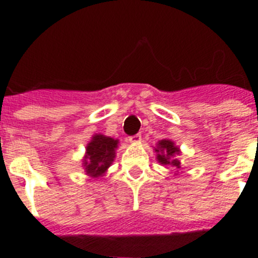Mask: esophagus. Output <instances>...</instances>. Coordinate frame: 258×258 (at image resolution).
<instances>
[{"mask_svg":"<svg viewBox=\"0 0 258 258\" xmlns=\"http://www.w3.org/2000/svg\"><path fill=\"white\" fill-rule=\"evenodd\" d=\"M141 134H137L135 135V136H130L128 137V141L131 142V144H139L140 141H141Z\"/></svg>","mask_w":258,"mask_h":258,"instance_id":"1","label":"esophagus"}]
</instances>
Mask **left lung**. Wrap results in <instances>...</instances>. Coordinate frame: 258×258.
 Returning <instances> with one entry per match:
<instances>
[{
  "mask_svg": "<svg viewBox=\"0 0 258 258\" xmlns=\"http://www.w3.org/2000/svg\"><path fill=\"white\" fill-rule=\"evenodd\" d=\"M155 151L157 152L156 158L161 165H167L173 168H181V162L177 158L179 155V148L175 145V142L166 139L161 140L157 142V147L155 148Z\"/></svg>",
  "mask_w": 258,
  "mask_h": 258,
  "instance_id": "left-lung-1",
  "label": "left lung"
}]
</instances>
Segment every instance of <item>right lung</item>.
<instances>
[{
    "label": "right lung",
    "mask_w": 258,
    "mask_h": 258,
    "mask_svg": "<svg viewBox=\"0 0 258 258\" xmlns=\"http://www.w3.org/2000/svg\"><path fill=\"white\" fill-rule=\"evenodd\" d=\"M117 145L118 140L105 135H95L86 147V155L83 157L86 175L93 178L105 175L116 157Z\"/></svg>",
    "instance_id": "right-lung-1"
}]
</instances>
